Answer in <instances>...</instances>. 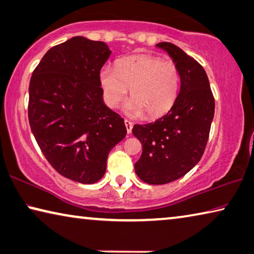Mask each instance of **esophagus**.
Returning <instances> with one entry per match:
<instances>
[{"mask_svg":"<svg viewBox=\"0 0 254 254\" xmlns=\"http://www.w3.org/2000/svg\"><path fill=\"white\" fill-rule=\"evenodd\" d=\"M124 124H126L127 134H130L132 132V127H133V124H132V122H130V121H127V120L124 121Z\"/></svg>","mask_w":254,"mask_h":254,"instance_id":"obj_1","label":"esophagus"}]
</instances>
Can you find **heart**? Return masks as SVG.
I'll use <instances>...</instances> for the list:
<instances>
[{
  "mask_svg": "<svg viewBox=\"0 0 254 254\" xmlns=\"http://www.w3.org/2000/svg\"><path fill=\"white\" fill-rule=\"evenodd\" d=\"M99 82L106 105L115 108L130 89L124 106L130 116H162L174 106L180 91V72L173 62L151 55H134L120 61L118 69L103 66Z\"/></svg>",
  "mask_w": 254,
  "mask_h": 254,
  "instance_id": "1",
  "label": "heart"
}]
</instances>
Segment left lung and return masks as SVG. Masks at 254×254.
Instances as JSON below:
<instances>
[{"instance_id":"1","label":"left lung","mask_w":254,"mask_h":254,"mask_svg":"<svg viewBox=\"0 0 254 254\" xmlns=\"http://www.w3.org/2000/svg\"><path fill=\"white\" fill-rule=\"evenodd\" d=\"M178 66L181 88L166 115L132 128L142 144L136 175L152 185L166 184L190 172L206 149L215 114V99L203 67L174 44L159 43Z\"/></svg>"}]
</instances>
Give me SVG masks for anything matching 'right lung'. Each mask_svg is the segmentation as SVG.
Here are the masks:
<instances>
[{"instance_id":"add662e5","label":"right lung","mask_w":254,"mask_h":254,"mask_svg":"<svg viewBox=\"0 0 254 254\" xmlns=\"http://www.w3.org/2000/svg\"><path fill=\"white\" fill-rule=\"evenodd\" d=\"M111 53L105 43L76 36L47 51L30 79L31 132L54 170L78 183L98 182L110 151L127 135L100 88Z\"/></svg>"}]
</instances>
